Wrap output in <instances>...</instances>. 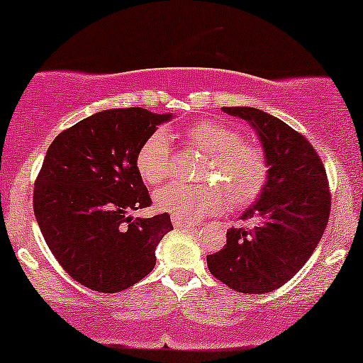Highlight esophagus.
<instances>
[{
    "label": "esophagus",
    "instance_id": "esophagus-1",
    "mask_svg": "<svg viewBox=\"0 0 363 363\" xmlns=\"http://www.w3.org/2000/svg\"><path fill=\"white\" fill-rule=\"evenodd\" d=\"M171 223H173V226L178 228V230H192V228H195L194 223L183 221L180 218H171Z\"/></svg>",
    "mask_w": 363,
    "mask_h": 363
}]
</instances>
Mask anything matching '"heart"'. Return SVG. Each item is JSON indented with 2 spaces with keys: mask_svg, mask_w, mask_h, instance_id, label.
Listing matches in <instances>:
<instances>
[{
  "mask_svg": "<svg viewBox=\"0 0 363 363\" xmlns=\"http://www.w3.org/2000/svg\"><path fill=\"white\" fill-rule=\"evenodd\" d=\"M182 140L206 154L201 180L203 185L171 182L154 194L160 211L185 221H199L221 213L228 199L233 207L254 202L267 182V160L257 144L243 140L238 130L221 121L201 120L182 132ZM137 169L142 180L156 185L169 173L171 152L168 133L156 130L137 150ZM215 185L213 186L212 183Z\"/></svg>",
  "mask_w": 363,
  "mask_h": 363,
  "instance_id": "1",
  "label": "heart"
}]
</instances>
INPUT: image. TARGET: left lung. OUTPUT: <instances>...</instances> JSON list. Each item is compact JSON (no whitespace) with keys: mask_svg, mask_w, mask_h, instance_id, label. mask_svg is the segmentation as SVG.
I'll list each match as a JSON object with an SVG mask.
<instances>
[{"mask_svg":"<svg viewBox=\"0 0 363 363\" xmlns=\"http://www.w3.org/2000/svg\"><path fill=\"white\" fill-rule=\"evenodd\" d=\"M250 123L266 154L267 182L242 214L254 226L230 228L226 245L207 255L214 278L240 293L272 291L305 266L323 238L331 211L325 168L302 133L257 108H223Z\"/></svg>","mask_w":363,"mask_h":363,"instance_id":"1","label":"left lung"}]
</instances>
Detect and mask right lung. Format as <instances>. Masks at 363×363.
Here are the masks:
<instances>
[{"label":"right lung","mask_w":363,"mask_h":363,"mask_svg":"<svg viewBox=\"0 0 363 363\" xmlns=\"http://www.w3.org/2000/svg\"><path fill=\"white\" fill-rule=\"evenodd\" d=\"M171 115L144 108L106 109L52 140L34 186V214L60 266L84 286L118 293L156 266V247L173 230L168 213L149 207L137 150Z\"/></svg>","instance_id":"add662e5"}]
</instances>
